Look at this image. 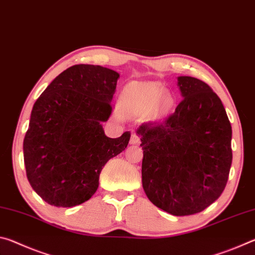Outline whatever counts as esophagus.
Segmentation results:
<instances>
[{"mask_svg":"<svg viewBox=\"0 0 255 255\" xmlns=\"http://www.w3.org/2000/svg\"><path fill=\"white\" fill-rule=\"evenodd\" d=\"M139 143H140L139 136H137L136 133H132L131 137H130V144L131 145H138Z\"/></svg>","mask_w":255,"mask_h":255,"instance_id":"1","label":"esophagus"}]
</instances>
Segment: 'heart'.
<instances>
[{
  "label": "heart",
  "instance_id": "1",
  "mask_svg": "<svg viewBox=\"0 0 255 255\" xmlns=\"http://www.w3.org/2000/svg\"><path fill=\"white\" fill-rule=\"evenodd\" d=\"M173 106L166 90L155 82H130L124 86L118 99L119 110L129 117L161 115Z\"/></svg>",
  "mask_w": 255,
  "mask_h": 255
}]
</instances>
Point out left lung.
<instances>
[{"label": "left lung", "instance_id": "obj_1", "mask_svg": "<svg viewBox=\"0 0 255 255\" xmlns=\"http://www.w3.org/2000/svg\"><path fill=\"white\" fill-rule=\"evenodd\" d=\"M183 100L161 123L136 130L143 148L141 183L153 204L174 216L200 213L222 195L232 165V126L208 84L179 76Z\"/></svg>", "mask_w": 255, "mask_h": 255}]
</instances>
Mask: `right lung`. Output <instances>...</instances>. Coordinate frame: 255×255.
Listing matches in <instances>:
<instances>
[{
  "label": "right lung",
  "mask_w": 255,
  "mask_h": 255,
  "mask_svg": "<svg viewBox=\"0 0 255 255\" xmlns=\"http://www.w3.org/2000/svg\"><path fill=\"white\" fill-rule=\"evenodd\" d=\"M119 76L99 65H74L34 102L23 158L30 185L47 204L74 207L89 200L106 163L127 147L130 132L109 138L102 127Z\"/></svg>",
  "instance_id": "1"
}]
</instances>
